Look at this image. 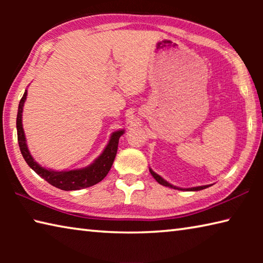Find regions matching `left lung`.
I'll return each mask as SVG.
<instances>
[{"label":"left lung","mask_w":263,"mask_h":263,"mask_svg":"<svg viewBox=\"0 0 263 263\" xmlns=\"http://www.w3.org/2000/svg\"><path fill=\"white\" fill-rule=\"evenodd\" d=\"M149 172H151V174H152V176L154 177V179L157 180L158 183L162 184V185H164V186H169V188H174V189H177V190H190V191H197V190H202V189H205V188H208V186H210V185H201V186H194V188L182 189V188H179V186H175V185H173V184H171V183H168V182H167L166 180H163L161 176L158 175L157 173H154V172H153L152 169H151V168H149Z\"/></svg>","instance_id":"left-lung-1"}]
</instances>
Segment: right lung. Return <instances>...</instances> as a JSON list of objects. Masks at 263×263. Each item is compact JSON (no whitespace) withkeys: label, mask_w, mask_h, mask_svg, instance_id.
<instances>
[{"label":"right lung","mask_w":263,"mask_h":263,"mask_svg":"<svg viewBox=\"0 0 263 263\" xmlns=\"http://www.w3.org/2000/svg\"><path fill=\"white\" fill-rule=\"evenodd\" d=\"M26 95H28V91L25 90L23 97H22V100L20 101L16 126L17 139H18L21 153L23 155L26 163L29 164V167L32 168L39 176L43 177L44 180L47 181L48 183L52 184L53 186L66 191L88 188V186L94 185L103 180L104 177L108 175L110 168L112 166L116 154H117L119 138L123 136L124 130L116 131L111 135L110 140L103 152H102L99 158L95 159L94 162L89 164V166L64 172H55L52 171V169H46L45 167H42L41 164L34 161L32 155L30 154L28 145H26L23 125H22V114H23V106L26 100Z\"/></svg>","instance_id":"1"}]
</instances>
